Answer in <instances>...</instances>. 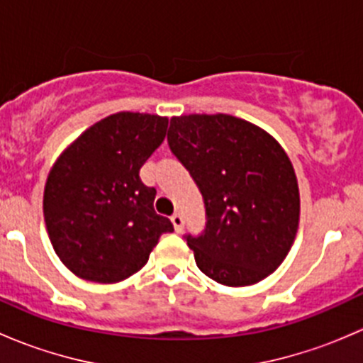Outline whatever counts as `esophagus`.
<instances>
[{"label":"esophagus","instance_id":"esophagus-1","mask_svg":"<svg viewBox=\"0 0 363 363\" xmlns=\"http://www.w3.org/2000/svg\"><path fill=\"white\" fill-rule=\"evenodd\" d=\"M170 221H172V225H174V230L177 233H181L182 232V228H184V219H182V216L181 214H177V212H175L174 216H172L170 218Z\"/></svg>","mask_w":363,"mask_h":363}]
</instances>
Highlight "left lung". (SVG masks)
Masks as SVG:
<instances>
[{
  "label": "left lung",
  "mask_w": 363,
  "mask_h": 363,
  "mask_svg": "<svg viewBox=\"0 0 363 363\" xmlns=\"http://www.w3.org/2000/svg\"><path fill=\"white\" fill-rule=\"evenodd\" d=\"M168 145L203 196L207 230L188 235L205 276L225 286L259 283L284 262L298 230L295 168L279 142L228 113L175 116Z\"/></svg>",
  "instance_id": "left-lung-1"
}]
</instances>
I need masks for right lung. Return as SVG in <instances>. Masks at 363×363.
Masks as SVG:
<instances>
[{
  "mask_svg": "<svg viewBox=\"0 0 363 363\" xmlns=\"http://www.w3.org/2000/svg\"><path fill=\"white\" fill-rule=\"evenodd\" d=\"M168 117L117 112L79 135L57 156L43 189V219L63 265L91 283H121L147 263L174 232L156 214V189L142 164L167 135Z\"/></svg>",
  "mask_w": 363,
  "mask_h": 363,
  "instance_id": "obj_1",
  "label": "right lung"
}]
</instances>
